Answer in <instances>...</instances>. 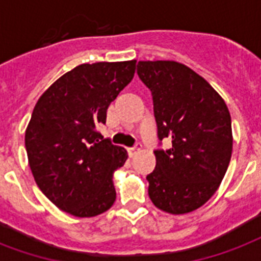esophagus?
Here are the masks:
<instances>
[{
	"label": "esophagus",
	"instance_id": "esophagus-1",
	"mask_svg": "<svg viewBox=\"0 0 261 261\" xmlns=\"http://www.w3.org/2000/svg\"><path fill=\"white\" fill-rule=\"evenodd\" d=\"M141 150V145L139 143H137L135 146H131V147H127V153H128V155L130 157H133V155L137 154V151Z\"/></svg>",
	"mask_w": 261,
	"mask_h": 261
}]
</instances>
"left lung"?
I'll return each mask as SVG.
<instances>
[{
    "instance_id": "1",
    "label": "left lung",
    "mask_w": 261,
    "mask_h": 261,
    "mask_svg": "<svg viewBox=\"0 0 261 261\" xmlns=\"http://www.w3.org/2000/svg\"><path fill=\"white\" fill-rule=\"evenodd\" d=\"M137 73L149 88L161 146L146 178L160 210L186 214L203 206L218 190L230 163L233 137L226 104L190 67L174 61H139Z\"/></svg>"
}]
</instances>
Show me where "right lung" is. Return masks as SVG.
<instances>
[{"label":"right lung","instance_id":"obj_1","mask_svg":"<svg viewBox=\"0 0 261 261\" xmlns=\"http://www.w3.org/2000/svg\"><path fill=\"white\" fill-rule=\"evenodd\" d=\"M137 61L84 63L58 79L36 102L25 131L35 181L62 211L94 217L116 199L112 176L127 160L97 127L131 83Z\"/></svg>","mask_w":261,"mask_h":261}]
</instances>
